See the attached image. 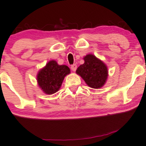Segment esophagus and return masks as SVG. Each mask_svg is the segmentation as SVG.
<instances>
[{
  "instance_id": "34e87169",
  "label": "esophagus",
  "mask_w": 146,
  "mask_h": 146,
  "mask_svg": "<svg viewBox=\"0 0 146 146\" xmlns=\"http://www.w3.org/2000/svg\"><path fill=\"white\" fill-rule=\"evenodd\" d=\"M77 65L73 64V65H72V66H71V70H72L73 71H75L76 69H77Z\"/></svg>"
}]
</instances>
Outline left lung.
I'll use <instances>...</instances> for the list:
<instances>
[{"instance_id": "left-lung-1", "label": "left lung", "mask_w": 146, "mask_h": 146, "mask_svg": "<svg viewBox=\"0 0 146 146\" xmlns=\"http://www.w3.org/2000/svg\"><path fill=\"white\" fill-rule=\"evenodd\" d=\"M83 59L84 63L78 67L76 73L90 88H102L106 84L108 76L106 65L93 54H88Z\"/></svg>"}]
</instances>
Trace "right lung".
<instances>
[{"label":"right lung","mask_w":146,"mask_h":146,"mask_svg":"<svg viewBox=\"0 0 146 146\" xmlns=\"http://www.w3.org/2000/svg\"><path fill=\"white\" fill-rule=\"evenodd\" d=\"M70 72L67 66H60L56 61H50L37 74L38 86L45 94H53L59 90L65 77Z\"/></svg>","instance_id":"obj_1"}]
</instances>
